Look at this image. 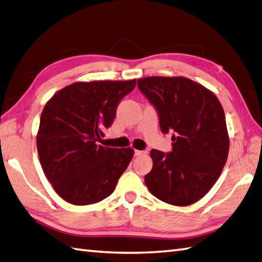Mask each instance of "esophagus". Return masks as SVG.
I'll return each instance as SVG.
<instances>
[{
	"mask_svg": "<svg viewBox=\"0 0 262 262\" xmlns=\"http://www.w3.org/2000/svg\"><path fill=\"white\" fill-rule=\"evenodd\" d=\"M134 154H135V156H142V155H145V154H146V151H145V150L135 149V151H134Z\"/></svg>",
	"mask_w": 262,
	"mask_h": 262,
	"instance_id": "obj_1",
	"label": "esophagus"
}]
</instances>
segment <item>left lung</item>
Wrapping results in <instances>:
<instances>
[{"mask_svg":"<svg viewBox=\"0 0 262 262\" xmlns=\"http://www.w3.org/2000/svg\"><path fill=\"white\" fill-rule=\"evenodd\" d=\"M137 86L156 109L161 130L173 133L172 151L150 150L153 168L145 184L165 203H195L214 185L228 159L221 103L212 91L183 77H147Z\"/></svg>","mask_w":262,"mask_h":262,"instance_id":"left-lung-1","label":"left lung"}]
</instances>
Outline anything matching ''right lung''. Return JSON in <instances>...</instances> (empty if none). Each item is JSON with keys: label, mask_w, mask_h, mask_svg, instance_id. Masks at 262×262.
<instances>
[{"label": "right lung", "mask_w": 262, "mask_h": 262, "mask_svg": "<svg viewBox=\"0 0 262 262\" xmlns=\"http://www.w3.org/2000/svg\"><path fill=\"white\" fill-rule=\"evenodd\" d=\"M129 81L75 82L59 90L42 111L36 147L42 169L67 202L88 205L115 191L134 149L99 145Z\"/></svg>", "instance_id": "right-lung-1"}]
</instances>
